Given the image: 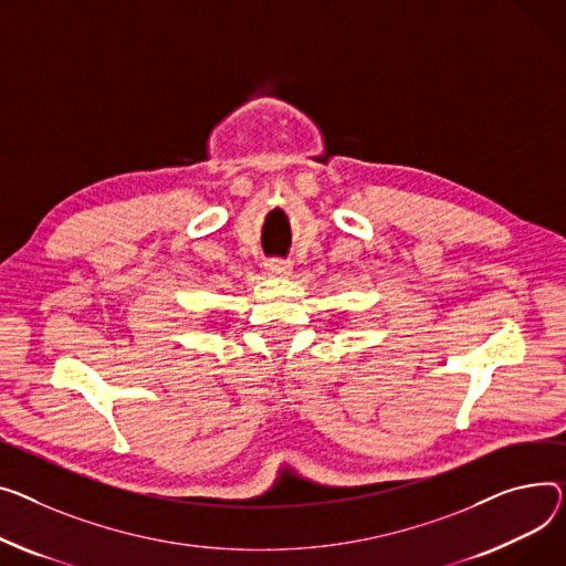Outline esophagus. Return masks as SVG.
Masks as SVG:
<instances>
[{
  "label": "esophagus",
  "mask_w": 566,
  "mask_h": 566,
  "mask_svg": "<svg viewBox=\"0 0 566 566\" xmlns=\"http://www.w3.org/2000/svg\"><path fill=\"white\" fill-rule=\"evenodd\" d=\"M266 271H269V275L286 277V275H291V263L284 261V259H269L266 261Z\"/></svg>",
  "instance_id": "1"
}]
</instances>
